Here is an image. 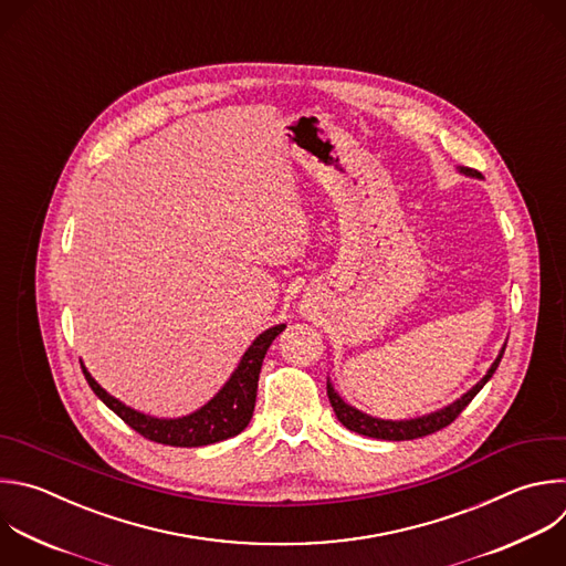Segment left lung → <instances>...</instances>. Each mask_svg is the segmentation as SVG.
<instances>
[{"label": "left lung", "instance_id": "obj_1", "mask_svg": "<svg viewBox=\"0 0 566 566\" xmlns=\"http://www.w3.org/2000/svg\"><path fill=\"white\" fill-rule=\"evenodd\" d=\"M458 170L467 177H480L478 170L473 168H467V166H458ZM504 348H506V342L502 344L497 357L493 359V364L489 366L484 378L471 387L464 396H460L455 402L438 409V411H431V413H424V416H418V418H409V420H382V418H373L368 413H361L359 409L350 407L348 402H344L339 398V394L333 389L331 380L326 378V394H328V400H331V407L337 416V420L348 429V431H355L359 436H366V438H378V440H394V442H400V440H416V438H424V436H431L444 427H449L464 409L467 405L480 394V389L493 378V373L504 355Z\"/></svg>", "mask_w": 566, "mask_h": 566}]
</instances>
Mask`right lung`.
I'll use <instances>...</instances> for the list:
<instances>
[{"label": "right lung", "mask_w": 566, "mask_h": 566, "mask_svg": "<svg viewBox=\"0 0 566 566\" xmlns=\"http://www.w3.org/2000/svg\"><path fill=\"white\" fill-rule=\"evenodd\" d=\"M284 328L286 324H275L262 331L253 339V344L244 350L238 368L231 373L227 385L205 407L181 418H155L137 409H130L128 405L113 398L108 391H104L95 382V378L82 364V359L80 364L93 394L139 436L168 447H207V444L229 440L249 427L255 409L258 380H260V368H262L264 355L273 344V339Z\"/></svg>", "instance_id": "obj_1"}]
</instances>
